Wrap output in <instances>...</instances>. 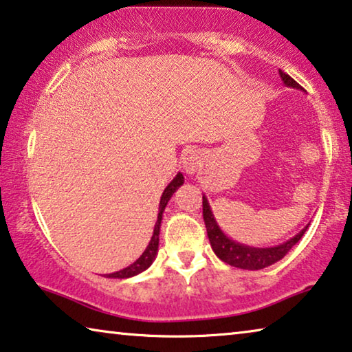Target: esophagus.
Instances as JSON below:
<instances>
[{
  "label": "esophagus",
  "instance_id": "obj_1",
  "mask_svg": "<svg viewBox=\"0 0 352 352\" xmlns=\"http://www.w3.org/2000/svg\"><path fill=\"white\" fill-rule=\"evenodd\" d=\"M183 169L186 170V174H194L199 169L200 166V156L199 153L194 152V150H191V152H188L185 156H183Z\"/></svg>",
  "mask_w": 352,
  "mask_h": 352
}]
</instances>
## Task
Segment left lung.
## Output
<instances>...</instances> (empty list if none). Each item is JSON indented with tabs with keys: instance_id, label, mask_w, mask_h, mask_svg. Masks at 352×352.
<instances>
[{
	"instance_id": "1",
	"label": "left lung",
	"mask_w": 352,
	"mask_h": 352,
	"mask_svg": "<svg viewBox=\"0 0 352 352\" xmlns=\"http://www.w3.org/2000/svg\"><path fill=\"white\" fill-rule=\"evenodd\" d=\"M280 74L282 81L285 82V86L288 87H294V89H302L296 81L293 80L292 76L287 75L285 72L278 70ZM202 205H204V221H205V227H206V233H208L210 238V244L213 248L214 254L219 256L222 261H226L227 265L235 266V267H241V270H250V271H256V270H263L266 266L274 265L276 261L282 260L283 256L288 254V250L292 249L294 244H296L307 230L302 228L296 236H293L292 239H288L287 243L278 244V246L274 248H250V246H244V244H239L233 239L228 238L224 232L221 230L219 226L214 219L213 213H211L210 204L206 197H202Z\"/></svg>"
}]
</instances>
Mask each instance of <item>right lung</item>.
I'll return each mask as SVG.
<instances>
[{
  "label": "right lung",
  "instance_id": "add662e5",
  "mask_svg": "<svg viewBox=\"0 0 352 352\" xmlns=\"http://www.w3.org/2000/svg\"><path fill=\"white\" fill-rule=\"evenodd\" d=\"M183 182H185V178H183V175L180 174V172H178L174 180H172L169 185H167V188L164 189L163 196H161V200H160L158 219H156V224H155V228H153V235H152V239H150L148 246L142 252V255L139 256V258L133 265H130L128 267H124V270H120V271H117V272H113V274H106V277H109V278H128V277H133V276L139 274V272L146 271L147 267L153 263L156 252H158L160 227H161V219H163V211L166 208L167 202H169V200H170L172 194H174L177 189L183 185Z\"/></svg>",
  "mask_w": 352,
  "mask_h": 352
}]
</instances>
